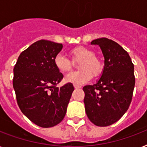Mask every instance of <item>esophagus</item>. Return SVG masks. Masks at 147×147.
<instances>
[{"mask_svg":"<svg viewBox=\"0 0 147 147\" xmlns=\"http://www.w3.org/2000/svg\"><path fill=\"white\" fill-rule=\"evenodd\" d=\"M74 87H75V88H77V89L82 88V87H81V86H80V85H78V84H74Z\"/></svg>","mask_w":147,"mask_h":147,"instance_id":"1","label":"esophagus"}]
</instances>
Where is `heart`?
<instances>
[{
	"label": "heart",
	"mask_w": 147,
	"mask_h": 147,
	"mask_svg": "<svg viewBox=\"0 0 147 147\" xmlns=\"http://www.w3.org/2000/svg\"><path fill=\"white\" fill-rule=\"evenodd\" d=\"M71 59L59 53L54 57L55 67L62 73H66L71 70L74 63H78L79 70L71 72L65 77L66 82L76 84H82L88 82L91 77L100 76L104 65L102 59L95 55L92 49L86 47H77L69 51Z\"/></svg>",
	"instance_id": "heart-1"
}]
</instances>
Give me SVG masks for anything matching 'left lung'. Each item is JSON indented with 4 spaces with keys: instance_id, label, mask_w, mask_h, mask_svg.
<instances>
[{
    "instance_id": "obj_1",
    "label": "left lung",
    "mask_w": 147,
    "mask_h": 147,
    "mask_svg": "<svg viewBox=\"0 0 147 147\" xmlns=\"http://www.w3.org/2000/svg\"><path fill=\"white\" fill-rule=\"evenodd\" d=\"M100 47L105 58L97 83L83 88L85 112L93 124L107 127L119 121L131 102L135 77L129 54L114 40L101 38L91 41Z\"/></svg>"
}]
</instances>
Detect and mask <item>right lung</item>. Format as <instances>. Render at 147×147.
<instances>
[{"label": "right lung", "mask_w": 147, "mask_h": 147, "mask_svg": "<svg viewBox=\"0 0 147 147\" xmlns=\"http://www.w3.org/2000/svg\"><path fill=\"white\" fill-rule=\"evenodd\" d=\"M62 44L40 40L22 51L13 68V85L20 110L41 127L58 125L66 113L74 90L72 83L57 88L63 78L55 67L54 57Z\"/></svg>", "instance_id": "1"}]
</instances>
